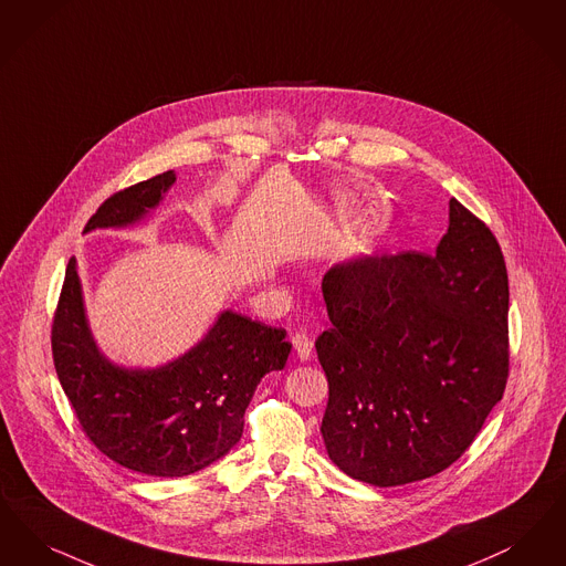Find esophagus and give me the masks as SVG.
<instances>
[{"label":"esophagus","instance_id":"34e87169","mask_svg":"<svg viewBox=\"0 0 566 566\" xmlns=\"http://www.w3.org/2000/svg\"><path fill=\"white\" fill-rule=\"evenodd\" d=\"M292 345H294L295 357L300 361H308L313 355V338L304 332H295L292 336Z\"/></svg>","mask_w":566,"mask_h":566}]
</instances>
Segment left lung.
Masks as SVG:
<instances>
[{
  "label": "left lung",
  "instance_id": "8db88e82",
  "mask_svg": "<svg viewBox=\"0 0 566 566\" xmlns=\"http://www.w3.org/2000/svg\"><path fill=\"white\" fill-rule=\"evenodd\" d=\"M332 327L317 338L329 459L374 486L450 468L510 376V281L491 228L450 198L433 255H366L323 276Z\"/></svg>",
  "mask_w": 566,
  "mask_h": 566
}]
</instances>
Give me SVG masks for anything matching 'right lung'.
Returning <instances> with one entry per match:
<instances>
[{
  "instance_id": "right-lung-1",
  "label": "right lung",
  "mask_w": 566,
  "mask_h": 566,
  "mask_svg": "<svg viewBox=\"0 0 566 566\" xmlns=\"http://www.w3.org/2000/svg\"><path fill=\"white\" fill-rule=\"evenodd\" d=\"M172 181L175 171L160 172L112 195L84 230L142 220ZM50 343L84 436L114 463L156 478H184L221 459L243 436L258 382L283 369L292 350L285 329L226 311L192 350L165 368H118L88 332L74 258Z\"/></svg>"
}]
</instances>
